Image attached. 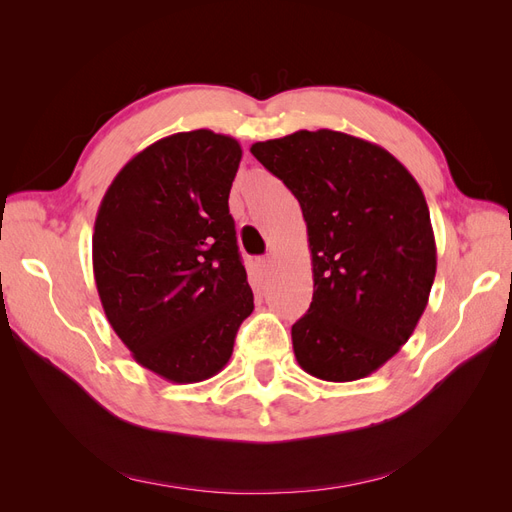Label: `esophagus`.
I'll return each mask as SVG.
<instances>
[{
	"label": "esophagus",
	"instance_id": "obj_1",
	"mask_svg": "<svg viewBox=\"0 0 512 512\" xmlns=\"http://www.w3.org/2000/svg\"><path fill=\"white\" fill-rule=\"evenodd\" d=\"M260 267H262V271H265V273H271V269H273V258H271V256L262 258V260H260Z\"/></svg>",
	"mask_w": 512,
	"mask_h": 512
}]
</instances>
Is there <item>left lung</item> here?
Wrapping results in <instances>:
<instances>
[{
  "instance_id": "8db88e82",
  "label": "left lung",
  "mask_w": 512,
  "mask_h": 512,
  "mask_svg": "<svg viewBox=\"0 0 512 512\" xmlns=\"http://www.w3.org/2000/svg\"><path fill=\"white\" fill-rule=\"evenodd\" d=\"M250 151L297 196L307 224L314 297L292 324L301 369L327 382L374 374L414 333L436 277L421 185L380 145L335 130Z\"/></svg>"
}]
</instances>
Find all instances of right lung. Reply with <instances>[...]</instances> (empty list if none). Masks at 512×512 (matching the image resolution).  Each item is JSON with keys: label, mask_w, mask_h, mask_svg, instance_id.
<instances>
[{"label": "right lung", "mask_w": 512, "mask_h": 512, "mask_svg": "<svg viewBox=\"0 0 512 512\" xmlns=\"http://www.w3.org/2000/svg\"><path fill=\"white\" fill-rule=\"evenodd\" d=\"M241 153L211 130L166 136L119 170L96 215L104 314L134 361L168 382L222 371L254 309L228 211Z\"/></svg>", "instance_id": "1"}]
</instances>
